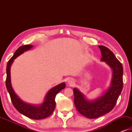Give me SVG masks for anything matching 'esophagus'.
I'll return each instance as SVG.
<instances>
[{"label":"esophagus","instance_id":"obj_1","mask_svg":"<svg viewBox=\"0 0 132 132\" xmlns=\"http://www.w3.org/2000/svg\"><path fill=\"white\" fill-rule=\"evenodd\" d=\"M68 84H70V85H72L74 84V80L72 79H69L68 80Z\"/></svg>","mask_w":132,"mask_h":132}]
</instances>
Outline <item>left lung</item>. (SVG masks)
Returning <instances> with one entry per match:
<instances>
[{
  "label": "left lung",
  "instance_id": "obj_1",
  "mask_svg": "<svg viewBox=\"0 0 132 132\" xmlns=\"http://www.w3.org/2000/svg\"><path fill=\"white\" fill-rule=\"evenodd\" d=\"M102 53L101 61H104L112 69L111 87L100 98L89 102L76 88L73 89L74 102L80 113L88 118H96L109 112L115 107L123 87V68L111 50L103 46H98Z\"/></svg>",
  "mask_w": 132,
  "mask_h": 132
}]
</instances>
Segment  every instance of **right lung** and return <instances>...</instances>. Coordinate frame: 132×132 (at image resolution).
I'll return each mask as SVG.
<instances>
[{
	"label": "right lung",
	"instance_id": "add662e5",
	"mask_svg": "<svg viewBox=\"0 0 132 132\" xmlns=\"http://www.w3.org/2000/svg\"><path fill=\"white\" fill-rule=\"evenodd\" d=\"M33 46L28 44L20 46L17 48L14 53V55L8 62L6 65V86L9 94H10L11 100L14 107L20 113L24 115L28 118L33 120H41V119L46 118L52 114L55 110L56 102V95L59 92L65 87V83L58 85L49 90L47 94L46 98L42 104L38 106H35L30 104H27L23 102L20 98H19L17 95L14 93L12 89L11 84L10 76V67L12 63L16 57L24 53V52L29 50Z\"/></svg>",
	"mask_w": 132,
	"mask_h": 132
}]
</instances>
